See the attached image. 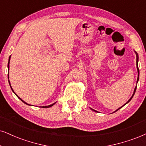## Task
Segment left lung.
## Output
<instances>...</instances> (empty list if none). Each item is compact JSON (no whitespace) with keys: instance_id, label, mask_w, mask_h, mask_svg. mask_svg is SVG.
<instances>
[{"instance_id":"8db88e82","label":"left lung","mask_w":146,"mask_h":146,"mask_svg":"<svg viewBox=\"0 0 146 146\" xmlns=\"http://www.w3.org/2000/svg\"><path fill=\"white\" fill-rule=\"evenodd\" d=\"M134 52L135 53V54H136V59H137V60H136V63H137V72H138V76H137V82H138V81H139V68H138V61H139V56H138V54H137V52L135 51H134ZM136 89H137V87H135V89H134V91H133V95H132V96H131V98L129 99V100H128V102H127V103L126 104H124V105L123 106H121V107L120 108H119L118 109H117L116 111H116L117 110H118L119 109H120L122 107H123L125 105H126V104H128L129 102H130V101L131 100V99L133 98V95H135V91H136ZM91 110H93V111H97L96 110H93V109H92V108H91ZM115 111H114V112H115Z\"/></svg>"}]
</instances>
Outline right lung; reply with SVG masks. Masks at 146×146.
<instances>
[{"label": "right lung", "mask_w": 146, "mask_h": 146, "mask_svg": "<svg viewBox=\"0 0 146 146\" xmlns=\"http://www.w3.org/2000/svg\"><path fill=\"white\" fill-rule=\"evenodd\" d=\"M10 59H11V56L9 57V62H8V69H9V63H10ZM8 78H9V75H8ZM9 85H10V87H11V90H12V91H13V92L14 93H15V92H14V91H13V89H12V87H11V83H10V81H9ZM15 94L16 96H17V98L19 99V100H20L21 101H22V102H23V103H24V104H27V105H28V106H31V105H30V104H27L26 102H25L24 101L21 100V99L20 98H19V97L18 96V95H17V94H16V93H15ZM55 103H56V102H55V103H53V104H51V105L46 106H42V108H50V107H51V106H53L54 105V104H55Z\"/></svg>", "instance_id": "add662e5"}]
</instances>
